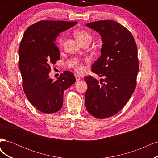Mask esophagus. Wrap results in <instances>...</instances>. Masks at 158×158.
Masks as SVG:
<instances>
[{"instance_id":"34e87169","label":"esophagus","mask_w":158,"mask_h":158,"mask_svg":"<svg viewBox=\"0 0 158 158\" xmlns=\"http://www.w3.org/2000/svg\"><path fill=\"white\" fill-rule=\"evenodd\" d=\"M75 78H76V82H78V81H79L80 80V77L79 76H75Z\"/></svg>"}]
</instances>
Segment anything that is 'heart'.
I'll list each match as a JSON object with an SVG mask.
<instances>
[{"label": "heart", "mask_w": 158, "mask_h": 158, "mask_svg": "<svg viewBox=\"0 0 158 158\" xmlns=\"http://www.w3.org/2000/svg\"><path fill=\"white\" fill-rule=\"evenodd\" d=\"M74 35L76 37V39L78 40V41L81 44H83V43L85 42H91L92 41V35H91L90 33L88 32L87 31L84 30H78L74 31ZM64 35H62L59 37V44L60 45H63L64 41ZM75 67L76 70L77 72H78L79 73H82L84 71L85 68L84 66L82 64H75Z\"/></svg>", "instance_id": "b5f03b06"}]
</instances>
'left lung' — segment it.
<instances>
[{
	"label": "left lung",
	"instance_id": "obj_1",
	"mask_svg": "<svg viewBox=\"0 0 158 158\" xmlns=\"http://www.w3.org/2000/svg\"><path fill=\"white\" fill-rule=\"evenodd\" d=\"M86 26L102 37L101 56L92 64V70L104 79L100 84L92 76L85 78V107L94 117L106 118L121 110L135 89L139 70L137 47L131 32L115 21L100 20Z\"/></svg>",
	"mask_w": 158,
	"mask_h": 158
}]
</instances>
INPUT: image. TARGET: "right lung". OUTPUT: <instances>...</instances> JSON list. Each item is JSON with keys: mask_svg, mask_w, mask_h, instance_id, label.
I'll list each match as a JSON object with an SVG mask.
<instances>
[{"mask_svg": "<svg viewBox=\"0 0 158 158\" xmlns=\"http://www.w3.org/2000/svg\"><path fill=\"white\" fill-rule=\"evenodd\" d=\"M77 22L42 20L24 32L19 47V68L23 89L29 102L44 113H54L63 107V94L75 83L74 74L64 71L55 82L49 78L50 66L60 59L56 46L59 33Z\"/></svg>", "mask_w": 158, "mask_h": 158, "instance_id": "right-lung-1", "label": "right lung"}]
</instances>
